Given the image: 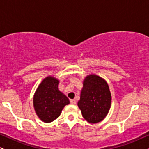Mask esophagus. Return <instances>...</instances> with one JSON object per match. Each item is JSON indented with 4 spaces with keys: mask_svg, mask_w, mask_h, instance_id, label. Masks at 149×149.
I'll use <instances>...</instances> for the list:
<instances>
[{
    "mask_svg": "<svg viewBox=\"0 0 149 149\" xmlns=\"http://www.w3.org/2000/svg\"><path fill=\"white\" fill-rule=\"evenodd\" d=\"M70 102H71V104H73V105H75V104H76V100H75V99H73V100H70Z\"/></svg>",
    "mask_w": 149,
    "mask_h": 149,
    "instance_id": "1",
    "label": "esophagus"
}]
</instances>
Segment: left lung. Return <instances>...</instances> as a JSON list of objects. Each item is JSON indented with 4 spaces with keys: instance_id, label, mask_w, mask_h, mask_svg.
<instances>
[{
    "instance_id": "1",
    "label": "left lung",
    "mask_w": 149,
    "mask_h": 149,
    "mask_svg": "<svg viewBox=\"0 0 149 149\" xmlns=\"http://www.w3.org/2000/svg\"><path fill=\"white\" fill-rule=\"evenodd\" d=\"M111 105V95L105 80L95 74L88 75L83 80L78 106L83 118L90 123L105 118Z\"/></svg>"
}]
</instances>
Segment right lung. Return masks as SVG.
<instances>
[{
    "label": "right lung",
    "instance_id": "right-lung-1",
    "mask_svg": "<svg viewBox=\"0 0 149 149\" xmlns=\"http://www.w3.org/2000/svg\"><path fill=\"white\" fill-rule=\"evenodd\" d=\"M59 80L47 76L42 80L33 95V107L42 122L51 123L60 116L69 100L59 90Z\"/></svg>",
    "mask_w": 149,
    "mask_h": 149
}]
</instances>
